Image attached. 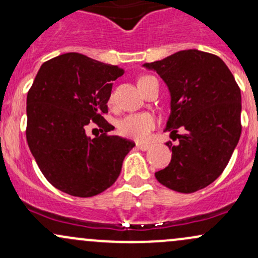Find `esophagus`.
Returning <instances> with one entry per match:
<instances>
[{
    "label": "esophagus",
    "instance_id": "esophagus-1",
    "mask_svg": "<svg viewBox=\"0 0 258 258\" xmlns=\"http://www.w3.org/2000/svg\"><path fill=\"white\" fill-rule=\"evenodd\" d=\"M136 146H137L138 149L143 150V152H146V150H148V149H149V148H150V144H148V143H142V142H137V143H136Z\"/></svg>",
    "mask_w": 258,
    "mask_h": 258
}]
</instances>
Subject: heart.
Returning a JSON list of instances; mask_svg holds the SVG:
<instances>
[{
  "label": "heart",
  "mask_w": 258,
  "mask_h": 258,
  "mask_svg": "<svg viewBox=\"0 0 258 258\" xmlns=\"http://www.w3.org/2000/svg\"><path fill=\"white\" fill-rule=\"evenodd\" d=\"M149 79V76H143L139 79V82H143L144 80ZM156 120L154 115L149 112H139V114H130L122 117L119 121V131L122 136L128 138L143 141L146 139L152 130L155 127Z\"/></svg>",
  "instance_id": "b5f03b06"
}]
</instances>
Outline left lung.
<instances>
[{
  "instance_id": "obj_1",
  "label": "left lung",
  "mask_w": 258,
  "mask_h": 258,
  "mask_svg": "<svg viewBox=\"0 0 258 258\" xmlns=\"http://www.w3.org/2000/svg\"><path fill=\"white\" fill-rule=\"evenodd\" d=\"M155 72L170 92L165 131L179 143L167 167L155 173L162 185L194 193L226 168L241 135V93L233 74L217 55L184 49L142 65ZM182 128V135L176 130ZM174 138V139H176Z\"/></svg>"
}]
</instances>
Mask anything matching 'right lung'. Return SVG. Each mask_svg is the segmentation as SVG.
Segmentation results:
<instances>
[{"label":"right lung","instance_id":"obj_1","mask_svg":"<svg viewBox=\"0 0 258 258\" xmlns=\"http://www.w3.org/2000/svg\"><path fill=\"white\" fill-rule=\"evenodd\" d=\"M125 70L80 53H65L41 65L26 97V141L41 172L53 186L79 198L102 193L115 183L122 162L136 146L108 136L112 81ZM91 120L103 130L85 133Z\"/></svg>","mask_w":258,"mask_h":258}]
</instances>
